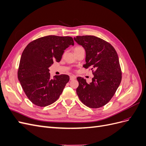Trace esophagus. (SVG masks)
<instances>
[{
  "label": "esophagus",
  "instance_id": "34e87169",
  "mask_svg": "<svg viewBox=\"0 0 146 146\" xmlns=\"http://www.w3.org/2000/svg\"><path fill=\"white\" fill-rule=\"evenodd\" d=\"M76 78V77L75 76H70V80H74V79Z\"/></svg>",
  "mask_w": 146,
  "mask_h": 146
}]
</instances>
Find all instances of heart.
<instances>
[{"instance_id": "heart-1", "label": "heart", "mask_w": 146, "mask_h": 146, "mask_svg": "<svg viewBox=\"0 0 146 146\" xmlns=\"http://www.w3.org/2000/svg\"><path fill=\"white\" fill-rule=\"evenodd\" d=\"M82 48H83L82 46H76V47L74 48V52H76L77 50H80V49H82Z\"/></svg>"}]
</instances>
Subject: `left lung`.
Segmentation results:
<instances>
[{
	"label": "left lung",
	"mask_w": 146,
	"mask_h": 146,
	"mask_svg": "<svg viewBox=\"0 0 146 146\" xmlns=\"http://www.w3.org/2000/svg\"><path fill=\"white\" fill-rule=\"evenodd\" d=\"M74 40L85 49L86 64L83 68H91L94 75L89 84L85 79L77 78L79 83L77 94L88 107H103L111 99L122 80L117 52L111 44L92 35L77 36Z\"/></svg>",
	"instance_id": "left-lung-1"
}]
</instances>
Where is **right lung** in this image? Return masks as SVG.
<instances>
[{
    "instance_id": "right-lung-1",
    "label": "right lung",
    "mask_w": 146,
    "mask_h": 146,
    "mask_svg": "<svg viewBox=\"0 0 146 146\" xmlns=\"http://www.w3.org/2000/svg\"><path fill=\"white\" fill-rule=\"evenodd\" d=\"M70 36L48 35L30 42L22 54L17 77L29 99L35 105L43 107L59 98L69 80L68 75L50 77V66L60 61L64 50L74 45Z\"/></svg>"
}]
</instances>
